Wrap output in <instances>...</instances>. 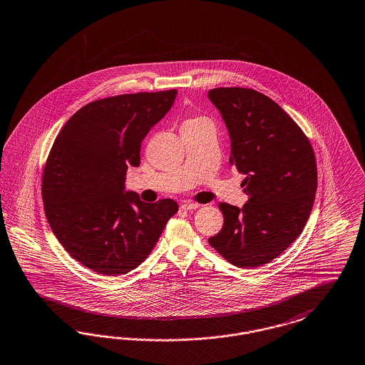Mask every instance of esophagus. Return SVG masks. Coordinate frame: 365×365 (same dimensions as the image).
<instances>
[{"instance_id":"esophagus-1","label":"esophagus","mask_w":365,"mask_h":365,"mask_svg":"<svg viewBox=\"0 0 365 365\" xmlns=\"http://www.w3.org/2000/svg\"><path fill=\"white\" fill-rule=\"evenodd\" d=\"M200 205L197 204V202H186V204L182 205L180 207L183 209V210H194V209H197Z\"/></svg>"}]
</instances>
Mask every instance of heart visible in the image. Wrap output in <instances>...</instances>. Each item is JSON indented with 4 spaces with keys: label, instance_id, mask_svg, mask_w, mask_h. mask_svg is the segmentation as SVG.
<instances>
[{
    "label": "heart",
    "instance_id": "obj_1",
    "mask_svg": "<svg viewBox=\"0 0 365 365\" xmlns=\"http://www.w3.org/2000/svg\"><path fill=\"white\" fill-rule=\"evenodd\" d=\"M195 119H198V118H195ZM189 120H194V119H189Z\"/></svg>",
    "mask_w": 365,
    "mask_h": 365
}]
</instances>
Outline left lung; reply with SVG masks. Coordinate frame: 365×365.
I'll list each match as a JSON object with an SVG mask.
<instances>
[{
  "label": "left lung",
  "instance_id": "left-lung-1",
  "mask_svg": "<svg viewBox=\"0 0 365 365\" xmlns=\"http://www.w3.org/2000/svg\"><path fill=\"white\" fill-rule=\"evenodd\" d=\"M207 98L231 137L230 161L246 179L248 201L220 202L224 225L209 245L237 267L254 269L281 255L302 234L318 183L304 131L274 101L251 88L220 87Z\"/></svg>",
  "mask_w": 365,
  "mask_h": 365
}]
</instances>
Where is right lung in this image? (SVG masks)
Masks as SVG:
<instances>
[{
  "instance_id": "add662e5",
  "label": "right lung",
  "mask_w": 365,
  "mask_h": 365,
  "mask_svg": "<svg viewBox=\"0 0 365 365\" xmlns=\"http://www.w3.org/2000/svg\"><path fill=\"white\" fill-rule=\"evenodd\" d=\"M176 89L125 93L88 103L54 140L42 174L47 221L69 255L103 276L135 269L178 212L123 192L128 168L140 165L141 143L175 101Z\"/></svg>"
}]
</instances>
